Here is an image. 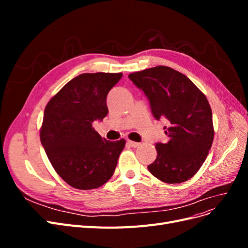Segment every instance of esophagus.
<instances>
[{
	"instance_id": "esophagus-1",
	"label": "esophagus",
	"mask_w": 248,
	"mask_h": 248,
	"mask_svg": "<svg viewBox=\"0 0 248 248\" xmlns=\"http://www.w3.org/2000/svg\"><path fill=\"white\" fill-rule=\"evenodd\" d=\"M127 144H128L129 146H131L132 148H138V147H140V142H136V141H132V140H127Z\"/></svg>"
}]
</instances>
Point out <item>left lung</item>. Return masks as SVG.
<instances>
[{
	"instance_id": "8db88e82",
	"label": "left lung",
	"mask_w": 248,
	"mask_h": 248,
	"mask_svg": "<svg viewBox=\"0 0 248 248\" xmlns=\"http://www.w3.org/2000/svg\"><path fill=\"white\" fill-rule=\"evenodd\" d=\"M128 78L147 96L154 118L168 123V140L156 144L157 157L149 171L166 183L187 181L201 169L213 142L212 110L206 96L186 76L167 66Z\"/></svg>"
}]
</instances>
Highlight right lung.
Returning a JSON list of instances; mask_svg holds the SVG:
<instances>
[{
	"instance_id": "add662e5",
	"label": "right lung",
	"mask_w": 248,
	"mask_h": 248,
	"mask_svg": "<svg viewBox=\"0 0 248 248\" xmlns=\"http://www.w3.org/2000/svg\"><path fill=\"white\" fill-rule=\"evenodd\" d=\"M122 73H82L46 104L40 140L52 168L77 189L98 188L117 167L125 140L102 139L92 124L108 115L107 96Z\"/></svg>"
}]
</instances>
